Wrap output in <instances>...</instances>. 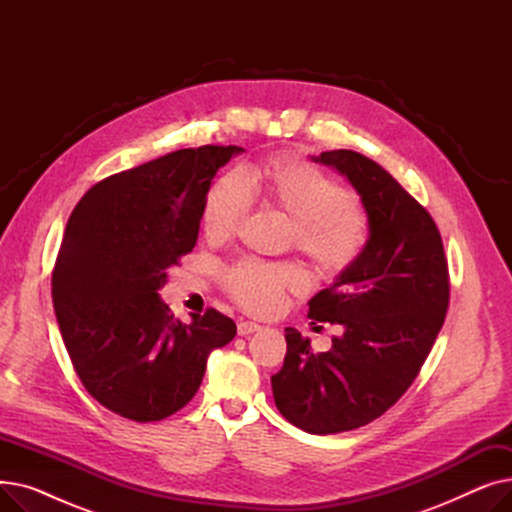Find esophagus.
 Instances as JSON below:
<instances>
[{
    "mask_svg": "<svg viewBox=\"0 0 512 512\" xmlns=\"http://www.w3.org/2000/svg\"><path fill=\"white\" fill-rule=\"evenodd\" d=\"M259 330H261V326L255 324V321H240V324H238V336H249V334H255Z\"/></svg>",
    "mask_w": 512,
    "mask_h": 512,
    "instance_id": "esophagus-1",
    "label": "esophagus"
}]
</instances>
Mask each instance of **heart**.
<instances>
[{
  "mask_svg": "<svg viewBox=\"0 0 512 512\" xmlns=\"http://www.w3.org/2000/svg\"><path fill=\"white\" fill-rule=\"evenodd\" d=\"M253 193H261L294 222L299 249L328 272L351 265L365 247L363 209L324 172L299 159L274 157L253 168L247 178L230 172L211 186L203 207V228L213 240L228 238L247 218ZM234 299L251 311L270 313L284 290H301L305 276L297 265L247 259L226 274Z\"/></svg>",
  "mask_w": 512,
  "mask_h": 512,
  "instance_id": "heart-1",
  "label": "heart"
}]
</instances>
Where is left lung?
<instances>
[{
  "label": "left lung",
  "instance_id": "8db88e82",
  "mask_svg": "<svg viewBox=\"0 0 512 512\" xmlns=\"http://www.w3.org/2000/svg\"><path fill=\"white\" fill-rule=\"evenodd\" d=\"M361 197L369 238L359 257L309 301V317L342 326L332 348L286 328V357L272 375L278 411L309 434L351 432L384 415L407 392L448 309L442 236L380 164L348 149L311 155Z\"/></svg>",
  "mask_w": 512,
  "mask_h": 512
}]
</instances>
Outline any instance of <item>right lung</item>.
Instances as JSON below:
<instances>
[{
    "mask_svg": "<svg viewBox=\"0 0 512 512\" xmlns=\"http://www.w3.org/2000/svg\"><path fill=\"white\" fill-rule=\"evenodd\" d=\"M242 147L180 149L91 186L66 224L53 309L87 392L147 423L195 396L211 351L236 336L215 309L182 324L159 290L191 253L211 180Z\"/></svg>",
    "mask_w": 512,
    "mask_h": 512,
    "instance_id": "right-lung-1",
    "label": "right lung"
}]
</instances>
